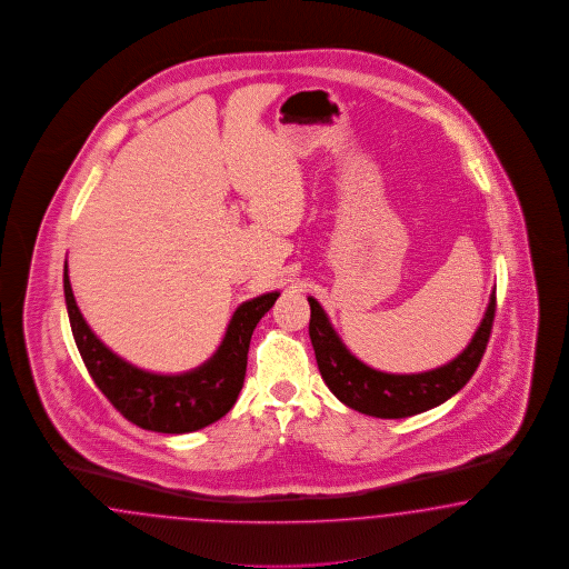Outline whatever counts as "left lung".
<instances>
[{
    "mask_svg": "<svg viewBox=\"0 0 569 569\" xmlns=\"http://www.w3.org/2000/svg\"><path fill=\"white\" fill-rule=\"evenodd\" d=\"M307 301L311 307L309 338L326 386L342 405L378 419L412 417L443 405L460 392L481 363L496 318L493 291L479 330L456 359L431 371L398 376L359 361L338 338L320 303L313 297H307Z\"/></svg>",
    "mask_w": 569,
    "mask_h": 569,
    "instance_id": "1",
    "label": "left lung"
}]
</instances>
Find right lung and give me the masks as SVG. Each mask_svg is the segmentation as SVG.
<instances>
[{"label":"right lung","instance_id":"1","mask_svg":"<svg viewBox=\"0 0 569 569\" xmlns=\"http://www.w3.org/2000/svg\"><path fill=\"white\" fill-rule=\"evenodd\" d=\"M63 292L73 340L90 378L128 421L157 433L198 431L233 408L246 379L251 335L280 295L266 292L237 307L219 350L206 363L179 376H161L123 361L90 330L73 299L68 262Z\"/></svg>","mask_w":569,"mask_h":569}]
</instances>
